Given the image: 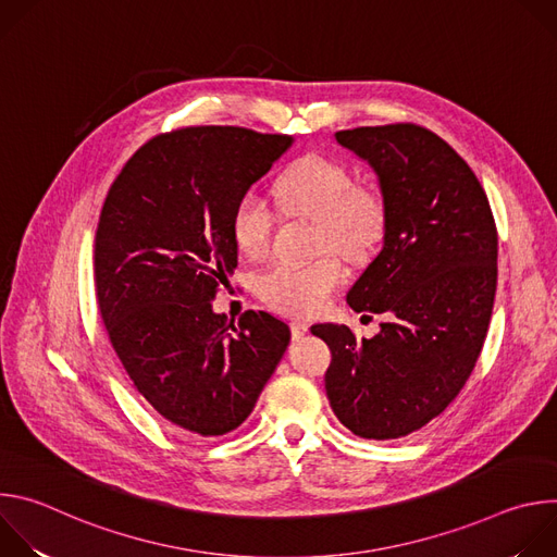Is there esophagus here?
Listing matches in <instances>:
<instances>
[{"label":"esophagus","instance_id":"esophagus-1","mask_svg":"<svg viewBox=\"0 0 557 557\" xmlns=\"http://www.w3.org/2000/svg\"><path fill=\"white\" fill-rule=\"evenodd\" d=\"M306 333H308V324H304V322H293V324H290V335H293V339H301Z\"/></svg>","mask_w":557,"mask_h":557}]
</instances>
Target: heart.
Instances as JSON below:
<instances>
[{
    "label": "heart",
    "mask_w": 557,
    "mask_h": 557,
    "mask_svg": "<svg viewBox=\"0 0 557 557\" xmlns=\"http://www.w3.org/2000/svg\"><path fill=\"white\" fill-rule=\"evenodd\" d=\"M277 207L286 218L317 222V251H335L359 262L379 245L385 228V207L376 191L359 187L352 172L333 158L308 153L275 185ZM277 215L253 189L237 198L231 213L235 247L249 258L269 251ZM335 253L308 264L277 262L258 277L260 297L277 312L310 317L324 310L344 284L346 269Z\"/></svg>",
    "instance_id": "heart-1"
}]
</instances>
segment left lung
Returning a JSON list of instances; mask_svg holds the SVG:
<instances>
[{"label":"left lung","mask_w":557,"mask_h":557,"mask_svg":"<svg viewBox=\"0 0 557 557\" xmlns=\"http://www.w3.org/2000/svg\"><path fill=\"white\" fill-rule=\"evenodd\" d=\"M335 138L376 172L385 207L383 249L348 304L387 320L372 339L344 324L310 331L333 352L326 394L337 419L361 438H401L456 399L481 357L498 231L483 185L434 132L389 123Z\"/></svg>","instance_id":"8db88e82"}]
</instances>
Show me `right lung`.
Here are the masks:
<instances>
[{"mask_svg":"<svg viewBox=\"0 0 557 557\" xmlns=\"http://www.w3.org/2000/svg\"><path fill=\"white\" fill-rule=\"evenodd\" d=\"M290 143L231 125L172 129L138 147L106 196L99 310L129 381L178 434L240 428L290 342L264 310L233 324L211 308L237 267L233 207Z\"/></svg>","mask_w":557,"mask_h":557,"instance_id":"right-lung-1","label":"right lung"}]
</instances>
